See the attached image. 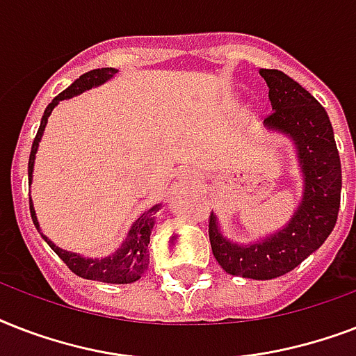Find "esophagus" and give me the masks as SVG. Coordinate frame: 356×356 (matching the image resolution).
Instances as JSON below:
<instances>
[{
	"label": "esophagus",
	"mask_w": 356,
	"mask_h": 356,
	"mask_svg": "<svg viewBox=\"0 0 356 356\" xmlns=\"http://www.w3.org/2000/svg\"><path fill=\"white\" fill-rule=\"evenodd\" d=\"M181 179H183L184 183H195V173L190 172V170H183L181 172Z\"/></svg>",
	"instance_id": "obj_1"
}]
</instances>
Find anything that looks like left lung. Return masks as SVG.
Listing matches in <instances>:
<instances>
[{
  "label": "left lung",
  "instance_id": "8db88e82",
  "mask_svg": "<svg viewBox=\"0 0 356 356\" xmlns=\"http://www.w3.org/2000/svg\"><path fill=\"white\" fill-rule=\"evenodd\" d=\"M259 74L270 88L273 111L264 120V127L292 140L303 195L288 223L268 236L249 243L233 242L223 236L214 212L209 236L218 264L227 273L268 281L292 271L332 233L340 209L342 166L331 120L318 99L279 70L260 68Z\"/></svg>",
  "mask_w": 356,
  "mask_h": 356
}]
</instances>
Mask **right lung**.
Segmentation results:
<instances>
[{"label": "right lung", "instance_id": "1", "mask_svg": "<svg viewBox=\"0 0 356 356\" xmlns=\"http://www.w3.org/2000/svg\"><path fill=\"white\" fill-rule=\"evenodd\" d=\"M116 74H118V70L116 68L90 70V72H86V74L81 75L79 79L74 81L66 90L60 92V94L47 105V108L44 111V116H42L38 133H36L35 136V142H33V147H31L29 170H27V173H29V184L33 183V170H35V159L36 151H38V144H40L42 136H44V129H46L47 118L51 116L53 108L57 107L63 99H70V97L79 96V94L90 90V88L102 86L103 83H107L108 79H113ZM161 207L162 205L159 203V205H153L151 209L142 212V214L134 220L131 229H129L127 238L123 240L122 245H120L113 254L103 257V259H88V257H83V254L74 253V251H66V249L58 248L57 243H53L46 234L42 233L40 223H38V218H36L35 207H33V200L29 197L31 218H33L35 227L38 229V233H40V236L46 240L47 245L63 259L64 264L68 266L75 275L83 277V279L111 282V284H129V282L138 281L140 277L145 273L147 266H149L147 243H149L151 231L155 227L156 212L161 211Z\"/></svg>", "mask_w": 356, "mask_h": 356}]
</instances>
